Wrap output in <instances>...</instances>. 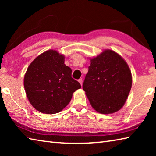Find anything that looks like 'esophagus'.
Returning <instances> with one entry per match:
<instances>
[{
    "instance_id": "esophagus-1",
    "label": "esophagus",
    "mask_w": 156,
    "mask_h": 156,
    "mask_svg": "<svg viewBox=\"0 0 156 156\" xmlns=\"http://www.w3.org/2000/svg\"><path fill=\"white\" fill-rule=\"evenodd\" d=\"M78 82H79V83H80V84H81V85H82V84H83V79H82V78H80V79H79V80H78Z\"/></svg>"
}]
</instances>
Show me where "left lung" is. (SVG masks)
<instances>
[{
    "label": "left lung",
    "mask_w": 156,
    "mask_h": 156,
    "mask_svg": "<svg viewBox=\"0 0 156 156\" xmlns=\"http://www.w3.org/2000/svg\"><path fill=\"white\" fill-rule=\"evenodd\" d=\"M90 61L83 85L89 102L102 114L118 112L125 105L131 89V72L127 63L110 49Z\"/></svg>",
    "instance_id": "1"
}]
</instances>
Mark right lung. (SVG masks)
<instances>
[{
  "label": "right lung",
  "mask_w": 156,
  "mask_h": 156,
  "mask_svg": "<svg viewBox=\"0 0 156 156\" xmlns=\"http://www.w3.org/2000/svg\"><path fill=\"white\" fill-rule=\"evenodd\" d=\"M24 87L31 105L46 114L60 112L69 103L73 92L81 88L72 78L65 56L50 49L36 57L27 68Z\"/></svg>",
  "instance_id": "1"
}]
</instances>
